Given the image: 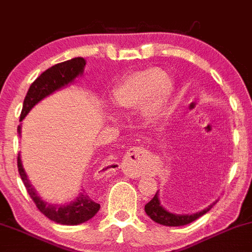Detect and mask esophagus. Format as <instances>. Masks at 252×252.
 Listing matches in <instances>:
<instances>
[{"instance_id": "1", "label": "esophagus", "mask_w": 252, "mask_h": 252, "mask_svg": "<svg viewBox=\"0 0 252 252\" xmlns=\"http://www.w3.org/2000/svg\"><path fill=\"white\" fill-rule=\"evenodd\" d=\"M132 176H136V177H138L139 173H134V175H133V173H132Z\"/></svg>"}]
</instances>
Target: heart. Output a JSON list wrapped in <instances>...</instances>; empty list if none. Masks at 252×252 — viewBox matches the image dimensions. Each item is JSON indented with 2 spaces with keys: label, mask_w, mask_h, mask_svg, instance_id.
Masks as SVG:
<instances>
[{
  "label": "heart",
  "mask_w": 252,
  "mask_h": 252,
  "mask_svg": "<svg viewBox=\"0 0 252 252\" xmlns=\"http://www.w3.org/2000/svg\"><path fill=\"white\" fill-rule=\"evenodd\" d=\"M110 102L121 111L141 109L145 121L159 123L172 109V81L160 68L132 72L113 88Z\"/></svg>",
  "instance_id": "b5f03b06"
}]
</instances>
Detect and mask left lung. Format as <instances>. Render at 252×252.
<instances>
[{"label":"left lung","instance_id":"1","mask_svg":"<svg viewBox=\"0 0 252 252\" xmlns=\"http://www.w3.org/2000/svg\"><path fill=\"white\" fill-rule=\"evenodd\" d=\"M216 203L217 200L214 201V203L209 205L207 207H205L201 211L194 212V214H173V212L167 211V210L162 206L159 198V190H158L157 194L154 195V198L144 206V211L153 221L159 223V224L167 225V227H181V225L189 224V223L198 220L199 217H201L203 215L206 214V212H209Z\"/></svg>","mask_w":252,"mask_h":252}]
</instances>
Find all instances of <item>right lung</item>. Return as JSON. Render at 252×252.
I'll use <instances>...</instances> for the list:
<instances>
[{
    "label": "right lung",
    "mask_w": 252,
    "mask_h": 252,
    "mask_svg": "<svg viewBox=\"0 0 252 252\" xmlns=\"http://www.w3.org/2000/svg\"><path fill=\"white\" fill-rule=\"evenodd\" d=\"M86 61L81 57L72 58L70 61L63 62V63L56 64L51 68L43 71L35 81L31 84V86L25 95L24 103H23L22 114H20V120L23 121L25 116L30 113V110L35 107L37 103L45 99L46 97L51 95L56 91L62 90V88L69 86L75 79L81 76L84 74ZM18 133L22 134V125L18 126ZM18 171H19L20 178L29 193L30 198L32 199L33 203L36 204L37 209L48 217L51 221L59 223V224L66 225H76L81 223L87 222L92 217L95 216L100 209V205L94 203L91 199L87 193H85L84 189L79 193V195L65 205L51 204L48 201L43 200L33 186L31 184L24 167H23L22 158L18 154Z\"/></svg>",
    "instance_id": "1"
}]
</instances>
